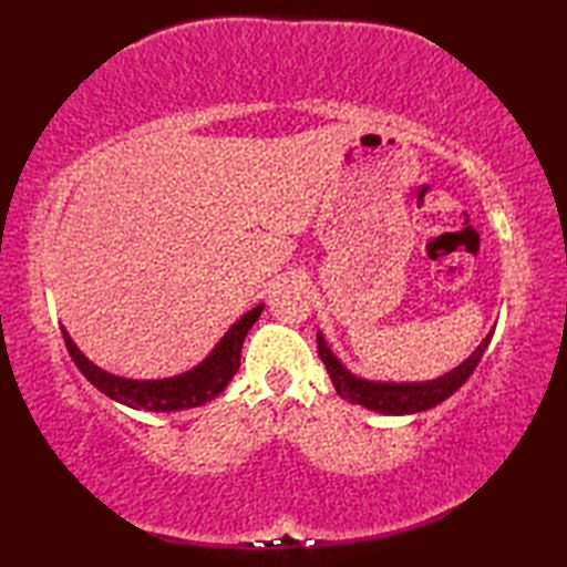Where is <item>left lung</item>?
Here are the masks:
<instances>
[{
    "mask_svg": "<svg viewBox=\"0 0 567 567\" xmlns=\"http://www.w3.org/2000/svg\"><path fill=\"white\" fill-rule=\"evenodd\" d=\"M492 329L483 343H480L473 353H470L461 365L443 372L441 378L433 380H421V382H392V380H365L358 378L355 372L348 370L339 358L333 355L323 333L317 331V343H319V355L323 360V365L329 370V378L333 382L336 392L346 400H351L353 404H360L370 409V412L378 414H392V416H402V414H419L426 412V409L441 404L443 400L463 388V382L473 375V370L477 368L480 358L485 355L487 346L492 341Z\"/></svg>",
    "mask_w": 567,
    "mask_h": 567,
    "instance_id": "obj_1",
    "label": "left lung"
}]
</instances>
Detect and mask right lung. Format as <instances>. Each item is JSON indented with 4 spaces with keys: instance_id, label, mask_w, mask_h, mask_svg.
<instances>
[{
    "instance_id": "1",
    "label": "right lung",
    "mask_w": 567,
    "mask_h": 567,
    "mask_svg": "<svg viewBox=\"0 0 567 567\" xmlns=\"http://www.w3.org/2000/svg\"><path fill=\"white\" fill-rule=\"evenodd\" d=\"M262 307L265 305L252 307L231 323V329L221 336V341L212 348V353L202 363L179 372V375L158 380H134L102 370L80 351L65 327H60V331H63L68 351L82 375L110 400L131 409H146V412H183V409L216 400L226 390V384L234 380L240 368V348H244L250 327L262 315Z\"/></svg>"
}]
</instances>
